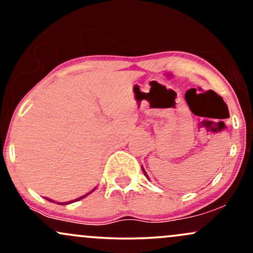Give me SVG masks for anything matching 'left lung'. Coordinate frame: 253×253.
I'll use <instances>...</instances> for the list:
<instances>
[{
    "label": "left lung",
    "mask_w": 253,
    "mask_h": 253,
    "mask_svg": "<svg viewBox=\"0 0 253 253\" xmlns=\"http://www.w3.org/2000/svg\"><path fill=\"white\" fill-rule=\"evenodd\" d=\"M143 172H144V173H145V176H146V177H147V178H149V176H147V173H146V171H145V170H144V168H143Z\"/></svg>",
    "instance_id": "obj_1"
}]
</instances>
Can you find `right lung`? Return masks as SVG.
<instances>
[{"instance_id": "obj_1", "label": "right lung", "mask_w": 253, "mask_h": 253, "mask_svg": "<svg viewBox=\"0 0 253 253\" xmlns=\"http://www.w3.org/2000/svg\"><path fill=\"white\" fill-rule=\"evenodd\" d=\"M95 190V189H94ZM94 190H91V191H90V193H92V191H94ZM90 193H88V194H86V195H89V194ZM86 195H84V196H82V197H78V199H76V200H74V201H70V202H65V203H58V205H69V203H72V202H75V201H78V200H81V199H83V197H85ZM48 201H51V200H48ZM51 202H53V201H51Z\"/></svg>"}]
</instances>
